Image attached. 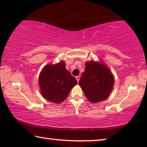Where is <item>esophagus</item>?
<instances>
[{"mask_svg":"<svg viewBox=\"0 0 147 147\" xmlns=\"http://www.w3.org/2000/svg\"><path fill=\"white\" fill-rule=\"evenodd\" d=\"M76 80H77V82H79V80H80V76H76Z\"/></svg>","mask_w":147,"mask_h":147,"instance_id":"obj_1","label":"esophagus"}]
</instances>
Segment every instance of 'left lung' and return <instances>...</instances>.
Instances as JSON below:
<instances>
[{
  "instance_id": "left-lung-1",
  "label": "left lung",
  "mask_w": 147,
  "mask_h": 147,
  "mask_svg": "<svg viewBox=\"0 0 147 147\" xmlns=\"http://www.w3.org/2000/svg\"><path fill=\"white\" fill-rule=\"evenodd\" d=\"M78 84L88 100L97 103L106 100L110 94L114 84V77L104 63L92 60L86 63Z\"/></svg>"
}]
</instances>
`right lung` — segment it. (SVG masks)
Returning <instances> with one entry per match:
<instances>
[{"label": "right lung", "instance_id": "obj_1", "mask_svg": "<svg viewBox=\"0 0 147 147\" xmlns=\"http://www.w3.org/2000/svg\"><path fill=\"white\" fill-rule=\"evenodd\" d=\"M64 61L43 67L39 77L41 96L48 101L59 104L66 99L76 79L65 68Z\"/></svg>", "mask_w": 147, "mask_h": 147}]
</instances>
